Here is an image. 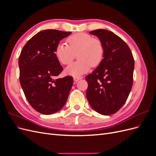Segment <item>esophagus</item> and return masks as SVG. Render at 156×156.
<instances>
[{"instance_id":"1","label":"esophagus","mask_w":156,"mask_h":156,"mask_svg":"<svg viewBox=\"0 0 156 156\" xmlns=\"http://www.w3.org/2000/svg\"><path fill=\"white\" fill-rule=\"evenodd\" d=\"M82 78H83L82 77H74L73 80H74L75 82H77V81H79V80H81Z\"/></svg>"}]
</instances>
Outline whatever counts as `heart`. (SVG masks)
<instances>
[{"mask_svg": "<svg viewBox=\"0 0 156 156\" xmlns=\"http://www.w3.org/2000/svg\"><path fill=\"white\" fill-rule=\"evenodd\" d=\"M67 44L60 42L56 45L55 54L62 64H68L75 58L77 54L78 60L66 68L67 74L79 77L87 73L91 65L100 64L104 55V46L98 38H94L86 33H78L70 36Z\"/></svg>", "mask_w": 156, "mask_h": 156, "instance_id": "heart-1", "label": "heart"}]
</instances>
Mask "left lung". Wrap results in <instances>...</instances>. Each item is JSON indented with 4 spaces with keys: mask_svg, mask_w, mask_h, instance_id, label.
Instances as JSON below:
<instances>
[{
    "mask_svg": "<svg viewBox=\"0 0 156 156\" xmlns=\"http://www.w3.org/2000/svg\"><path fill=\"white\" fill-rule=\"evenodd\" d=\"M90 34L102 41L105 51L100 64L86 77L87 98L94 111L111 115L124 105L131 92L134 59L128 45L115 33L98 29Z\"/></svg>",
    "mask_w": 156,
    "mask_h": 156,
    "instance_id": "left-lung-1",
    "label": "left lung"
}]
</instances>
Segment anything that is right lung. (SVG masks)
<instances>
[{
	"instance_id": "1",
	"label": "right lung",
	"mask_w": 156,
	"mask_h": 156,
	"mask_svg": "<svg viewBox=\"0 0 156 156\" xmlns=\"http://www.w3.org/2000/svg\"><path fill=\"white\" fill-rule=\"evenodd\" d=\"M72 32L44 30L30 38L19 58L20 81L25 97L36 111L44 115L58 112L66 102L73 79H56L62 72L55 50Z\"/></svg>"
}]
</instances>
